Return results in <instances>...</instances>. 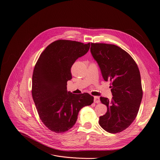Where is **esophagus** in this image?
Here are the masks:
<instances>
[{"label":"esophagus","instance_id":"obj_1","mask_svg":"<svg viewBox=\"0 0 160 160\" xmlns=\"http://www.w3.org/2000/svg\"><path fill=\"white\" fill-rule=\"evenodd\" d=\"M94 102L95 103H99L100 102V98L99 97L95 96L94 97Z\"/></svg>","mask_w":160,"mask_h":160}]
</instances>
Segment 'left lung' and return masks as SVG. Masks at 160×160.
<instances>
[{
	"label": "left lung",
	"mask_w": 160,
	"mask_h": 160,
	"mask_svg": "<svg viewBox=\"0 0 160 160\" xmlns=\"http://www.w3.org/2000/svg\"><path fill=\"white\" fill-rule=\"evenodd\" d=\"M91 54L98 63L105 81L111 82L112 98L100 97L108 111L100 117L99 124L111 133L120 132L134 121L142 98L141 75L137 64L120 47L91 43Z\"/></svg>",
	"instance_id": "8db88e82"
}]
</instances>
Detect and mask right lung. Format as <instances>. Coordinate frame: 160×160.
<instances>
[{
    "mask_svg": "<svg viewBox=\"0 0 160 160\" xmlns=\"http://www.w3.org/2000/svg\"><path fill=\"white\" fill-rule=\"evenodd\" d=\"M90 43L58 40L41 53L32 74V95L39 118L51 131L62 133L76 123L80 110L93 102L88 93L67 91L71 68L88 51Z\"/></svg>",
    "mask_w": 160,
    "mask_h": 160,
    "instance_id": "obj_1",
    "label": "right lung"
}]
</instances>
